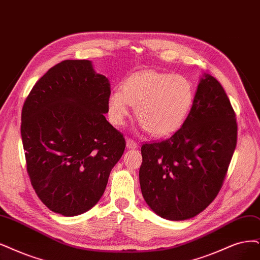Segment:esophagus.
Masks as SVG:
<instances>
[{
  "mask_svg": "<svg viewBox=\"0 0 260 260\" xmlns=\"http://www.w3.org/2000/svg\"><path fill=\"white\" fill-rule=\"evenodd\" d=\"M126 147H127V149H136L137 148V142L134 141L131 138H127L126 139Z\"/></svg>",
  "mask_w": 260,
  "mask_h": 260,
  "instance_id": "1",
  "label": "esophagus"
}]
</instances>
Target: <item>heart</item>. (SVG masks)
Listing matches in <instances>:
<instances>
[{
  "label": "heart",
  "mask_w": 260,
  "mask_h": 260,
  "mask_svg": "<svg viewBox=\"0 0 260 260\" xmlns=\"http://www.w3.org/2000/svg\"><path fill=\"white\" fill-rule=\"evenodd\" d=\"M195 99L194 85L180 75L143 72L114 90L109 98L110 119L123 124L129 114V105L136 107V118L152 136L164 137L175 133L191 109Z\"/></svg>",
  "instance_id": "obj_1"
}]
</instances>
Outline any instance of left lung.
Returning a JSON list of instances; mask_svg holds the SVG:
<instances>
[{"instance_id":"obj_1","label":"left lung","mask_w":260,"mask_h":260,"mask_svg":"<svg viewBox=\"0 0 260 260\" xmlns=\"http://www.w3.org/2000/svg\"><path fill=\"white\" fill-rule=\"evenodd\" d=\"M237 136L236 112L225 90L205 75L181 128L141 147L139 181L148 206L170 220L204 211L223 186Z\"/></svg>"}]
</instances>
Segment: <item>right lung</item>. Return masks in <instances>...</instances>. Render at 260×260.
<instances>
[{
	"label": "right lung",
	"mask_w": 260,
	"mask_h": 260,
	"mask_svg": "<svg viewBox=\"0 0 260 260\" xmlns=\"http://www.w3.org/2000/svg\"><path fill=\"white\" fill-rule=\"evenodd\" d=\"M110 84L88 60H65L34 84L23 104L26 170L43 204L64 216L82 214L103 196L125 150L106 120Z\"/></svg>",
	"instance_id": "add662e5"
}]
</instances>
